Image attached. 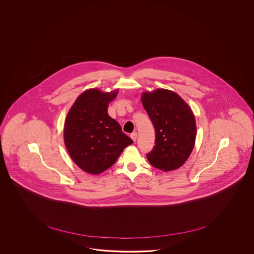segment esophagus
Returning a JSON list of instances; mask_svg holds the SVG:
<instances>
[{"instance_id": "esophagus-1", "label": "esophagus", "mask_w": 254, "mask_h": 254, "mask_svg": "<svg viewBox=\"0 0 254 254\" xmlns=\"http://www.w3.org/2000/svg\"><path fill=\"white\" fill-rule=\"evenodd\" d=\"M137 136H138L137 132H133V133H131L130 138L133 139V141H136V139H137Z\"/></svg>"}]
</instances>
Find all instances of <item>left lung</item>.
<instances>
[{
  "instance_id": "left-lung-1",
  "label": "left lung",
  "mask_w": 254,
  "mask_h": 254,
  "mask_svg": "<svg viewBox=\"0 0 254 254\" xmlns=\"http://www.w3.org/2000/svg\"><path fill=\"white\" fill-rule=\"evenodd\" d=\"M141 101L155 130V145L146 154L148 161L164 171L179 169L192 153L195 141L192 110L176 93L166 89L143 93Z\"/></svg>"
}]
</instances>
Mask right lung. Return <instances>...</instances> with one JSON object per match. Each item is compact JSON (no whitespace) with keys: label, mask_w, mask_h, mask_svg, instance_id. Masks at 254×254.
Returning <instances> with one entry per match:
<instances>
[{"label":"right lung","mask_w":254,"mask_h":254,"mask_svg":"<svg viewBox=\"0 0 254 254\" xmlns=\"http://www.w3.org/2000/svg\"><path fill=\"white\" fill-rule=\"evenodd\" d=\"M116 92L89 89L82 93L66 117L64 142L80 169L100 174L116 163L126 147L133 143L121 126L108 115Z\"/></svg>","instance_id":"add662e5"}]
</instances>
